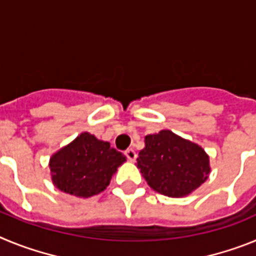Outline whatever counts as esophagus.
<instances>
[{"label":"esophagus","mask_w":256,"mask_h":256,"mask_svg":"<svg viewBox=\"0 0 256 256\" xmlns=\"http://www.w3.org/2000/svg\"><path fill=\"white\" fill-rule=\"evenodd\" d=\"M126 159L130 160V162H134L136 158H137V154H136V151L133 150V148H128V150H126Z\"/></svg>","instance_id":"34e87169"}]
</instances>
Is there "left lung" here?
I'll list each match as a JSON object with an SVG mask.
<instances>
[{
	"label": "left lung",
	"mask_w": 256,
	"mask_h": 256,
	"mask_svg": "<svg viewBox=\"0 0 256 256\" xmlns=\"http://www.w3.org/2000/svg\"><path fill=\"white\" fill-rule=\"evenodd\" d=\"M137 166L148 186L162 195L182 198L208 180L209 156L200 146L170 130L144 137Z\"/></svg>",
	"instance_id": "obj_1"
}]
</instances>
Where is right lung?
I'll use <instances>...</instances> for the list:
<instances>
[{
	"instance_id": "add662e5",
	"label": "right lung",
	"mask_w": 256,
	"mask_h": 256,
	"mask_svg": "<svg viewBox=\"0 0 256 256\" xmlns=\"http://www.w3.org/2000/svg\"><path fill=\"white\" fill-rule=\"evenodd\" d=\"M126 160V156L110 148L108 142L84 132L52 155V182L70 195L91 198L108 186L112 174Z\"/></svg>"
}]
</instances>
